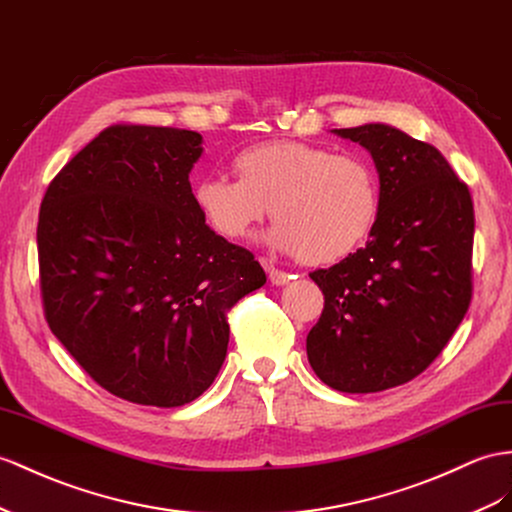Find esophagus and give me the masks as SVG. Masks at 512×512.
<instances>
[{
    "label": "esophagus",
    "mask_w": 512,
    "mask_h": 512,
    "mask_svg": "<svg viewBox=\"0 0 512 512\" xmlns=\"http://www.w3.org/2000/svg\"><path fill=\"white\" fill-rule=\"evenodd\" d=\"M261 264H264V268H266V272H268V279H270L272 285H285V283L292 281V274H287V272H283V270H279V268H274V266L270 264V261L261 259Z\"/></svg>",
    "instance_id": "obj_1"
}]
</instances>
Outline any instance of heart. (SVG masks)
I'll return each mask as SVG.
<instances>
[{
	"label": "heart",
	"instance_id": "b5f03b06",
	"mask_svg": "<svg viewBox=\"0 0 512 512\" xmlns=\"http://www.w3.org/2000/svg\"><path fill=\"white\" fill-rule=\"evenodd\" d=\"M238 179L207 175L192 199L205 225L240 240L268 212L266 242L307 264H333L370 238L381 214V183L363 155L298 140H268L233 157Z\"/></svg>",
	"mask_w": 512,
	"mask_h": 512
}]
</instances>
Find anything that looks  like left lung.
Instances as JSON below:
<instances>
[{"label":"left lung","instance_id":"obj_1","mask_svg":"<svg viewBox=\"0 0 512 512\" xmlns=\"http://www.w3.org/2000/svg\"><path fill=\"white\" fill-rule=\"evenodd\" d=\"M372 155L381 214L370 240L309 277L324 311L307 335L322 383L372 393L409 383L437 359L471 298L474 205L448 160L385 123L333 129Z\"/></svg>","mask_w":512,"mask_h":512}]
</instances>
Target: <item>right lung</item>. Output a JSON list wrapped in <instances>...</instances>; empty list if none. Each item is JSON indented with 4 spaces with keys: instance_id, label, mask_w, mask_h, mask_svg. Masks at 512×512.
I'll list each match as a JSON object with an SVG mask.
<instances>
[{
    "instance_id": "1",
    "label": "right lung",
    "mask_w": 512,
    "mask_h": 512,
    "mask_svg": "<svg viewBox=\"0 0 512 512\" xmlns=\"http://www.w3.org/2000/svg\"><path fill=\"white\" fill-rule=\"evenodd\" d=\"M201 155L196 131L108 127L49 183L38 216L51 333L95 383L136 404L199 398L227 357V309L266 283L196 209Z\"/></svg>"
}]
</instances>
